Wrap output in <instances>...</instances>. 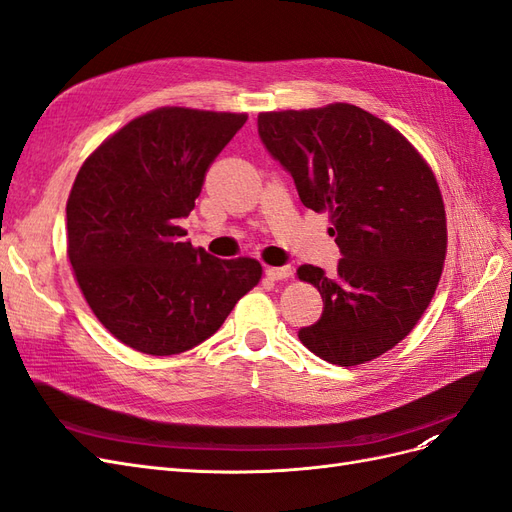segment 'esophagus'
<instances>
[{
  "mask_svg": "<svg viewBox=\"0 0 512 512\" xmlns=\"http://www.w3.org/2000/svg\"><path fill=\"white\" fill-rule=\"evenodd\" d=\"M267 277H269V280H288V277L292 275V269L290 267H269L267 271Z\"/></svg>",
  "mask_w": 512,
  "mask_h": 512,
  "instance_id": "obj_1",
  "label": "esophagus"
}]
</instances>
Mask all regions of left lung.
Returning a JSON list of instances; mask_svg holds the SVG:
<instances>
[{
	"instance_id": "left-lung-1",
	"label": "left lung",
	"mask_w": 512,
	"mask_h": 512,
	"mask_svg": "<svg viewBox=\"0 0 512 512\" xmlns=\"http://www.w3.org/2000/svg\"><path fill=\"white\" fill-rule=\"evenodd\" d=\"M258 134L301 203L329 211L342 252L333 277L297 269L324 303L301 344L342 367L378 359L416 327L440 282L448 239L436 175L404 134L346 102L260 113Z\"/></svg>"
}]
</instances>
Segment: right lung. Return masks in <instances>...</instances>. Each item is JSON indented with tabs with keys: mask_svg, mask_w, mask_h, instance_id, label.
Returning <instances> with one entry per match:
<instances>
[{
	"mask_svg": "<svg viewBox=\"0 0 512 512\" xmlns=\"http://www.w3.org/2000/svg\"><path fill=\"white\" fill-rule=\"evenodd\" d=\"M245 119L162 106L83 162L66 205L68 258L91 312L121 344L153 356L190 350L260 282L256 258H215L177 226Z\"/></svg>",
	"mask_w": 512,
	"mask_h": 512,
	"instance_id": "right-lung-1",
	"label": "right lung"
}]
</instances>
